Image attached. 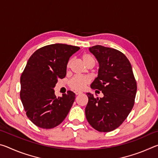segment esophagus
<instances>
[{
    "mask_svg": "<svg viewBox=\"0 0 158 158\" xmlns=\"http://www.w3.org/2000/svg\"><path fill=\"white\" fill-rule=\"evenodd\" d=\"M74 93H75L76 95H81L82 92H80V91H75L74 92Z\"/></svg>",
    "mask_w": 158,
    "mask_h": 158,
    "instance_id": "1",
    "label": "esophagus"
}]
</instances>
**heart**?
Listing matches in <instances>:
<instances>
[{"label":"heart","mask_w":158,"mask_h":158,"mask_svg":"<svg viewBox=\"0 0 158 158\" xmlns=\"http://www.w3.org/2000/svg\"><path fill=\"white\" fill-rule=\"evenodd\" d=\"M81 58L85 65H86L88 63H89L91 60H95L94 58L89 54L84 53L82 55ZM71 61L69 60L68 63V68L70 65ZM90 82V79L88 77H79L76 76L74 77L73 79H71L69 81V85L72 89L76 90H81L86 86V85Z\"/></svg>","instance_id":"heart-1"}]
</instances>
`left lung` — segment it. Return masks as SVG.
<instances>
[{"label": "left lung", "mask_w": 158, "mask_h": 158, "mask_svg": "<svg viewBox=\"0 0 158 158\" xmlns=\"http://www.w3.org/2000/svg\"><path fill=\"white\" fill-rule=\"evenodd\" d=\"M99 63L98 75L90 85L101 90L103 98L86 93L85 117L99 132L116 129L126 119L135 104L137 82L129 60L118 50L95 45L89 48Z\"/></svg>", "instance_id": "1"}]
</instances>
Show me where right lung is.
<instances>
[{
	"label": "right lung",
	"instance_id": "obj_1",
	"mask_svg": "<svg viewBox=\"0 0 158 158\" xmlns=\"http://www.w3.org/2000/svg\"><path fill=\"white\" fill-rule=\"evenodd\" d=\"M80 48L53 44L35 51L21 74L20 98L30 121L37 127L52 129L65 118L75 100L71 90L56 98L53 88L66 75L69 58Z\"/></svg>",
	"mask_w": 158,
	"mask_h": 158
}]
</instances>
